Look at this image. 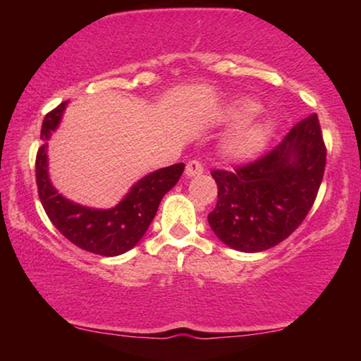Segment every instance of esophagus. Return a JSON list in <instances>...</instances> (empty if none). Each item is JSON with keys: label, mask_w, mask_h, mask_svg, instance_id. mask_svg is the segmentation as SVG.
<instances>
[{"label": "esophagus", "mask_w": 361, "mask_h": 361, "mask_svg": "<svg viewBox=\"0 0 361 361\" xmlns=\"http://www.w3.org/2000/svg\"><path fill=\"white\" fill-rule=\"evenodd\" d=\"M202 172H204V164H202L200 161L197 159H192L187 162L185 166V174L189 177H194V176H200Z\"/></svg>", "instance_id": "obj_1"}]
</instances>
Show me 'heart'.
Segmentation results:
<instances>
[{"label": "heart", "mask_w": 361, "mask_h": 361, "mask_svg": "<svg viewBox=\"0 0 361 361\" xmlns=\"http://www.w3.org/2000/svg\"><path fill=\"white\" fill-rule=\"evenodd\" d=\"M258 103L251 100H243L236 103L233 111H231V120L235 123H246L250 121L251 118L258 115ZM271 135H273V123L268 120L251 123V125L240 128V130L225 142V156L235 161L251 159V157L258 156L259 152L264 149Z\"/></svg>", "instance_id": "obj_1"}]
</instances>
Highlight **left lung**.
Instances as JSON below:
<instances>
[{
  "instance_id": "left-lung-1",
  "label": "left lung",
  "mask_w": 361,
  "mask_h": 361,
  "mask_svg": "<svg viewBox=\"0 0 361 361\" xmlns=\"http://www.w3.org/2000/svg\"><path fill=\"white\" fill-rule=\"evenodd\" d=\"M327 147L317 113L293 126L274 149L231 171L214 169L219 200L209 214L230 248L258 253L298 230L324 179Z\"/></svg>"
}]
</instances>
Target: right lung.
<instances>
[{
	"label": "right lung",
	"mask_w": 361,
	"mask_h": 361,
	"mask_svg": "<svg viewBox=\"0 0 361 361\" xmlns=\"http://www.w3.org/2000/svg\"><path fill=\"white\" fill-rule=\"evenodd\" d=\"M62 102L44 116L36 156V184L41 204L52 225L78 248L100 256H118L131 250L142 238L154 219L162 197L180 179L184 164L162 167L151 172L133 187L130 194L110 210L82 207L63 199L54 189L47 174V140L56 130L66 105Z\"/></svg>",
	"instance_id": "obj_1"
}]
</instances>
